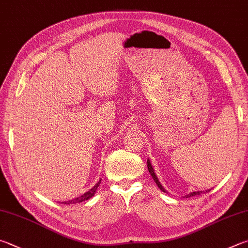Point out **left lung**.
Returning a JSON list of instances; mask_svg holds the SVG:
<instances>
[{
	"label": "left lung",
	"instance_id": "8db88e82",
	"mask_svg": "<svg viewBox=\"0 0 248 248\" xmlns=\"http://www.w3.org/2000/svg\"><path fill=\"white\" fill-rule=\"evenodd\" d=\"M147 169H148V171H150V173H151V175H152V178H153V180H154V181L156 182V184H157V186H158L161 191L163 192H165V193H168L167 191L165 190V188L163 187V186H161L160 184V182H159V180H158V178L156 177V174H155V172H154V169H153V167H152V164H151V161H150V159H147ZM210 190H208V191H199V192H192L191 194H188V195H186L184 197H191V196H195V195H201L202 193H206V192H209Z\"/></svg>",
	"mask_w": 248,
	"mask_h": 248
}]
</instances>
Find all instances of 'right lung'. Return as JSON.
<instances>
[{
    "mask_svg": "<svg viewBox=\"0 0 248 248\" xmlns=\"http://www.w3.org/2000/svg\"><path fill=\"white\" fill-rule=\"evenodd\" d=\"M101 180H102V179H101ZM101 180L95 184V186H94L91 188V190L88 191V192H85L84 194H82V195L79 196V197H76V199L71 200V201H67V202H64V204H66V205H70V204H78V202H83V201L90 200L94 194H95L97 187H98V186H100V183H101Z\"/></svg>",
    "mask_w": 248,
    "mask_h": 248,
    "instance_id": "obj_1",
    "label": "right lung"
}]
</instances>
